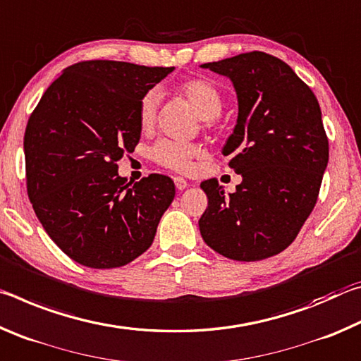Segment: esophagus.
Segmentation results:
<instances>
[{"label": "esophagus", "mask_w": 361, "mask_h": 361, "mask_svg": "<svg viewBox=\"0 0 361 361\" xmlns=\"http://www.w3.org/2000/svg\"><path fill=\"white\" fill-rule=\"evenodd\" d=\"M173 181H175V186H176V189H178V191H183V189L188 188V181L183 178V176H175Z\"/></svg>", "instance_id": "1"}]
</instances>
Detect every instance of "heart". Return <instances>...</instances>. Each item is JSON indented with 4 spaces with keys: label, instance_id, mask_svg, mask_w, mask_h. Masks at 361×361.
I'll return each mask as SVG.
<instances>
[{
    "label": "heart",
    "instance_id": "b5f03b06",
    "mask_svg": "<svg viewBox=\"0 0 361 361\" xmlns=\"http://www.w3.org/2000/svg\"><path fill=\"white\" fill-rule=\"evenodd\" d=\"M178 94L191 103L200 118L207 122L218 118L224 105L223 95L215 84L202 78H192L178 85ZM157 113V94L146 92L138 103L137 119L142 130H151L156 122ZM200 152V148L194 143L176 142V140H159L151 148V159L159 166L175 170V172H186L191 167L192 159Z\"/></svg>",
    "mask_w": 361,
    "mask_h": 361
}]
</instances>
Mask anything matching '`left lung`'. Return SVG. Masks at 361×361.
Here are the masks:
<instances>
[{
	"instance_id": "left-lung-1",
	"label": "left lung",
	"mask_w": 361,
	"mask_h": 361,
	"mask_svg": "<svg viewBox=\"0 0 361 361\" xmlns=\"http://www.w3.org/2000/svg\"><path fill=\"white\" fill-rule=\"evenodd\" d=\"M200 66L234 84L239 118L223 154L242 175L229 195L216 178L200 183L209 197L200 234L229 259H266L296 239L319 197L329 156L319 100L290 65L266 52Z\"/></svg>"
}]
</instances>
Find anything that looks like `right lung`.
<instances>
[{
	"instance_id": "obj_1",
	"label": "right lung",
	"mask_w": 361,
	"mask_h": 361,
	"mask_svg": "<svg viewBox=\"0 0 361 361\" xmlns=\"http://www.w3.org/2000/svg\"><path fill=\"white\" fill-rule=\"evenodd\" d=\"M173 66L85 60L63 70L30 116L27 192L49 237L73 261L94 269L129 264L151 247L175 197L166 175L132 188L118 173L140 142L142 97Z\"/></svg>"
}]
</instances>
